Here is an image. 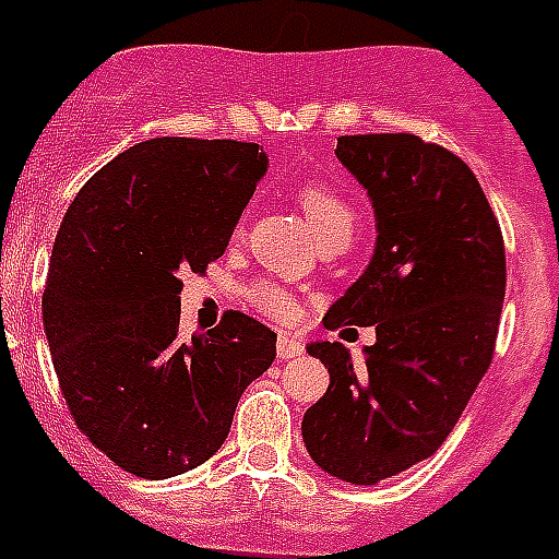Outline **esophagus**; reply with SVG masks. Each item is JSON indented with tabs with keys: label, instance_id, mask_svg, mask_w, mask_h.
Returning a JSON list of instances; mask_svg holds the SVG:
<instances>
[{
	"label": "esophagus",
	"instance_id": "1",
	"mask_svg": "<svg viewBox=\"0 0 559 559\" xmlns=\"http://www.w3.org/2000/svg\"><path fill=\"white\" fill-rule=\"evenodd\" d=\"M302 353H305L302 341L294 338V335L288 333L280 335V341H276V355H280V358H299Z\"/></svg>",
	"mask_w": 559,
	"mask_h": 559
}]
</instances>
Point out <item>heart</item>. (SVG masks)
<instances>
[{
	"instance_id": "b5f03b06",
	"label": "heart",
	"mask_w": 559,
	"mask_h": 559,
	"mask_svg": "<svg viewBox=\"0 0 559 559\" xmlns=\"http://www.w3.org/2000/svg\"><path fill=\"white\" fill-rule=\"evenodd\" d=\"M296 199L302 206L305 218L313 226L316 237L330 235H353L355 226V212L347 204L344 195L333 190L328 185H319V181H308L296 190ZM249 299L257 310L269 319H290L294 316V299H290L288 290H283L274 283H260L249 290Z\"/></svg>"
}]
</instances>
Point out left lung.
Returning a JSON list of instances; mask_svg holds the SVG:
<instances>
[{
    "label": "left lung",
    "mask_w": 559,
    "mask_h": 559,
    "mask_svg": "<svg viewBox=\"0 0 559 559\" xmlns=\"http://www.w3.org/2000/svg\"><path fill=\"white\" fill-rule=\"evenodd\" d=\"M335 156L374 206V254L324 328H374L364 364L338 341L308 353L330 386L302 439L324 473L378 484L433 456L492 364L507 254L492 206L456 153L414 133L338 136Z\"/></svg>",
    "instance_id": "1"
}]
</instances>
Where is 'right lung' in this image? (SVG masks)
<instances>
[{"label": "right lung", "mask_w": 559, "mask_h": 559, "mask_svg": "<svg viewBox=\"0 0 559 559\" xmlns=\"http://www.w3.org/2000/svg\"><path fill=\"white\" fill-rule=\"evenodd\" d=\"M254 142L159 136L83 185L58 229L44 333L69 414L122 471L170 478L215 456L276 333L240 310L179 338L181 274L229 246L265 176Z\"/></svg>", "instance_id": "obj_1"}]
</instances>
